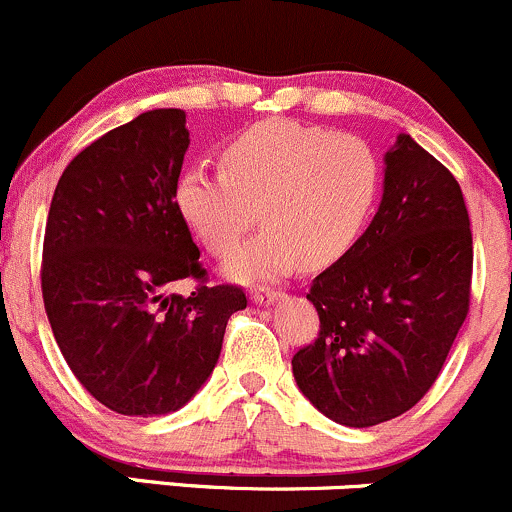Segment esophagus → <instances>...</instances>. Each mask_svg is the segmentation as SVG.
Listing matches in <instances>:
<instances>
[{"instance_id":"obj_1","label":"esophagus","mask_w":512,"mask_h":512,"mask_svg":"<svg viewBox=\"0 0 512 512\" xmlns=\"http://www.w3.org/2000/svg\"><path fill=\"white\" fill-rule=\"evenodd\" d=\"M251 298H254L258 305H268V303H273V300L283 298V291L281 288H254Z\"/></svg>"}]
</instances>
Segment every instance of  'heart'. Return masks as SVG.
<instances>
[{"mask_svg": "<svg viewBox=\"0 0 512 512\" xmlns=\"http://www.w3.org/2000/svg\"><path fill=\"white\" fill-rule=\"evenodd\" d=\"M379 192V162L357 135L295 120L246 128L221 150V172L177 179V209L212 254L226 256L254 226L266 229L226 261L239 281H271L303 258L335 261L355 244Z\"/></svg>", "mask_w": 512, "mask_h": 512, "instance_id": "b5f03b06", "label": "heart"}]
</instances>
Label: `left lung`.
Wrapping results in <instances>:
<instances>
[{
	"instance_id": "obj_1",
	"label": "left lung",
	"mask_w": 512,
	"mask_h": 512,
	"mask_svg": "<svg viewBox=\"0 0 512 512\" xmlns=\"http://www.w3.org/2000/svg\"><path fill=\"white\" fill-rule=\"evenodd\" d=\"M384 165L372 224L310 283L320 333L293 355L300 392L355 429L402 416L434 387L471 303L473 236L456 177L409 135Z\"/></svg>"
}]
</instances>
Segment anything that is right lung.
I'll use <instances>...</instances> for the list:
<instances>
[{
    "label": "right lung",
    "mask_w": 512,
    "mask_h": 512,
    "mask_svg": "<svg viewBox=\"0 0 512 512\" xmlns=\"http://www.w3.org/2000/svg\"><path fill=\"white\" fill-rule=\"evenodd\" d=\"M184 110H147L78 152L56 184L41 295L63 360L91 397L125 416L177 412L219 360L241 286H209L177 209ZM192 277L189 296L169 293Z\"/></svg>",
    "instance_id": "right-lung-1"
}]
</instances>
